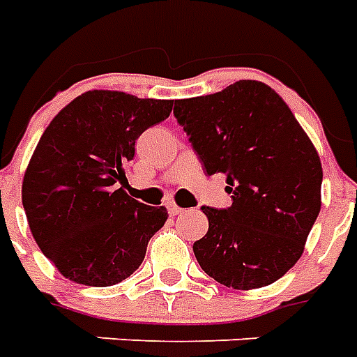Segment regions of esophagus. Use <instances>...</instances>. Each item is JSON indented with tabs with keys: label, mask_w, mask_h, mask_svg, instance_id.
<instances>
[{
	"label": "esophagus",
	"mask_w": 357,
	"mask_h": 357,
	"mask_svg": "<svg viewBox=\"0 0 357 357\" xmlns=\"http://www.w3.org/2000/svg\"><path fill=\"white\" fill-rule=\"evenodd\" d=\"M168 207H170V215H174V217H176V215H181V213L185 211L183 207H179L178 204H170Z\"/></svg>",
	"instance_id": "esophagus-1"
}]
</instances>
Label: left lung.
<instances>
[{
	"mask_svg": "<svg viewBox=\"0 0 357 357\" xmlns=\"http://www.w3.org/2000/svg\"><path fill=\"white\" fill-rule=\"evenodd\" d=\"M174 116L209 176H226L231 207H202L192 244L202 271L231 289L271 285L293 268L321 211L322 167L287 103L261 81L178 100Z\"/></svg>",
	"mask_w": 357,
	"mask_h": 357,
	"instance_id": "left-lung-1",
	"label": "left lung"
}]
</instances>
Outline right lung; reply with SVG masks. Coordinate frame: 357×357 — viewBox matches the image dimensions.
Here are the masks:
<instances>
[{
    "instance_id": "add662e5",
    "label": "right lung",
    "mask_w": 357,
    "mask_h": 357,
    "mask_svg": "<svg viewBox=\"0 0 357 357\" xmlns=\"http://www.w3.org/2000/svg\"><path fill=\"white\" fill-rule=\"evenodd\" d=\"M172 100L89 91L42 133L25 170L22 204L38 248L70 282L109 287L144 261L167 207L140 204L119 183L146 129L170 116Z\"/></svg>"
}]
</instances>
